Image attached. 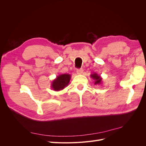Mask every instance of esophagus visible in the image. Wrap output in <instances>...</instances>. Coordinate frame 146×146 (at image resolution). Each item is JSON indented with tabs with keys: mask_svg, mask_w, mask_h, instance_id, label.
<instances>
[{
	"mask_svg": "<svg viewBox=\"0 0 146 146\" xmlns=\"http://www.w3.org/2000/svg\"><path fill=\"white\" fill-rule=\"evenodd\" d=\"M83 69H77V74H78V75L82 74H83Z\"/></svg>",
	"mask_w": 146,
	"mask_h": 146,
	"instance_id": "1",
	"label": "esophagus"
}]
</instances>
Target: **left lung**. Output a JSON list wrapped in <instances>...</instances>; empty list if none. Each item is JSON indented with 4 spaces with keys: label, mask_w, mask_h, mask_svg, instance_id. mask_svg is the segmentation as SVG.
Here are the masks:
<instances>
[{
    "label": "left lung",
    "mask_w": 146,
    "mask_h": 146,
    "mask_svg": "<svg viewBox=\"0 0 146 146\" xmlns=\"http://www.w3.org/2000/svg\"><path fill=\"white\" fill-rule=\"evenodd\" d=\"M91 77L94 80V83L95 85H100L102 84V78L97 73L95 72L93 74H91Z\"/></svg>",
    "instance_id": "left-lung-1"
}]
</instances>
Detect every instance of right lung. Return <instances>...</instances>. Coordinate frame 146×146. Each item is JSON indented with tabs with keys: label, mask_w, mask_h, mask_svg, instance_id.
Returning a JSON list of instances; mask_svg holds the SVG:
<instances>
[{
	"label": "right lung",
	"mask_w": 146,
	"mask_h": 146,
	"mask_svg": "<svg viewBox=\"0 0 146 146\" xmlns=\"http://www.w3.org/2000/svg\"><path fill=\"white\" fill-rule=\"evenodd\" d=\"M71 76L69 74H62L57 76L56 78L52 82L51 88L55 91L63 90L68 85Z\"/></svg>",
	"instance_id": "obj_1"
}]
</instances>
